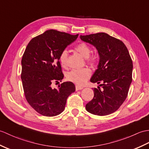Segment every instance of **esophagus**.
I'll return each instance as SVG.
<instances>
[{
    "label": "esophagus",
    "mask_w": 149,
    "mask_h": 149,
    "mask_svg": "<svg viewBox=\"0 0 149 149\" xmlns=\"http://www.w3.org/2000/svg\"><path fill=\"white\" fill-rule=\"evenodd\" d=\"M83 87H81V86H75V90L76 91H78V90H81V89H82Z\"/></svg>",
    "instance_id": "obj_1"
}]
</instances>
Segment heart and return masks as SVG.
<instances>
[{"mask_svg":"<svg viewBox=\"0 0 149 149\" xmlns=\"http://www.w3.org/2000/svg\"><path fill=\"white\" fill-rule=\"evenodd\" d=\"M75 49L80 53L82 56L86 59L89 63L93 64L95 61V58L89 56L91 53V48L87 44L81 43L75 47ZM68 58V51L64 49L61 52L59 56V61L62 67H65L67 65ZM91 70L88 68H83L81 69H73L67 72L66 77L68 81H70L75 84L83 85L87 81L88 79L91 76Z\"/></svg>","mask_w":149,"mask_h":149,"instance_id":"1","label":"heart"}]
</instances>
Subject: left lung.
<instances>
[{
	"instance_id": "1",
	"label": "left lung",
	"mask_w": 149,
	"mask_h": 149,
	"mask_svg": "<svg viewBox=\"0 0 149 149\" xmlns=\"http://www.w3.org/2000/svg\"><path fill=\"white\" fill-rule=\"evenodd\" d=\"M80 38L98 51V68L90 81L102 82L100 86L103 88L102 91L93 89L94 97L86 104V110L97 116L109 115L116 112L127 97L132 82V60L125 44L106 33L81 36Z\"/></svg>"
}]
</instances>
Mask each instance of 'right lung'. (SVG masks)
<instances>
[{
	"instance_id": "add662e5",
	"label": "right lung",
	"mask_w": 149,
	"mask_h": 149,
	"mask_svg": "<svg viewBox=\"0 0 149 149\" xmlns=\"http://www.w3.org/2000/svg\"><path fill=\"white\" fill-rule=\"evenodd\" d=\"M78 36L49 30L33 38L27 45L22 60L21 78L28 103L41 115L60 114L68 96L75 91L71 82H63L58 89H53L51 84L63 79L59 56Z\"/></svg>"
}]
</instances>
